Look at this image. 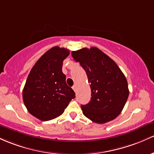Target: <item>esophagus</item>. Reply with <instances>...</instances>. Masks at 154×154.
<instances>
[{"label":"esophagus","mask_w":154,"mask_h":154,"mask_svg":"<svg viewBox=\"0 0 154 154\" xmlns=\"http://www.w3.org/2000/svg\"><path fill=\"white\" fill-rule=\"evenodd\" d=\"M72 88V89H73V90H74V91H75V92H76V86L74 85Z\"/></svg>","instance_id":"34e87169"}]
</instances>
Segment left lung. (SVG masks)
Returning a JSON list of instances; mask_svg holds the SVG:
<instances>
[{
  "instance_id": "obj_1",
  "label": "left lung",
  "mask_w": 154,
  "mask_h": 154,
  "mask_svg": "<svg viewBox=\"0 0 154 154\" xmlns=\"http://www.w3.org/2000/svg\"><path fill=\"white\" fill-rule=\"evenodd\" d=\"M72 57L84 69L91 88V100L82 105L83 113L94 123L113 120L129 97L128 84L116 63L97 47L73 51Z\"/></svg>"
}]
</instances>
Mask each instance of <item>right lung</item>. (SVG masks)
Wrapping results in <instances>:
<instances>
[{"label": "right lung", "mask_w": 154, "mask_h": 154, "mask_svg": "<svg viewBox=\"0 0 154 154\" xmlns=\"http://www.w3.org/2000/svg\"><path fill=\"white\" fill-rule=\"evenodd\" d=\"M69 54L65 48L52 47L40 57L29 73L22 98L29 113L41 121L60 116L75 98L62 70L63 60Z\"/></svg>", "instance_id": "add662e5"}]
</instances>
